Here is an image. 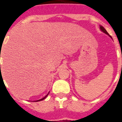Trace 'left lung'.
<instances>
[{"label":"left lung","instance_id":"left-lung-1","mask_svg":"<svg viewBox=\"0 0 122 122\" xmlns=\"http://www.w3.org/2000/svg\"><path fill=\"white\" fill-rule=\"evenodd\" d=\"M100 30H102V31H103V33H106V35H109V36H110V37H111V38H112V37H111V36H110V35H109V34H108V33H107V31H106V30H105V28H104V27H102V26H101V25H100Z\"/></svg>","mask_w":122,"mask_h":122}]
</instances>
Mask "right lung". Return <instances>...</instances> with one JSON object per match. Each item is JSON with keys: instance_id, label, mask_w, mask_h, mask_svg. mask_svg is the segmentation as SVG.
Listing matches in <instances>:
<instances>
[{"instance_id": "right-lung-1", "label": "right lung", "mask_w": 122, "mask_h": 122, "mask_svg": "<svg viewBox=\"0 0 122 122\" xmlns=\"http://www.w3.org/2000/svg\"><path fill=\"white\" fill-rule=\"evenodd\" d=\"M49 92L47 94V95H46V96L44 97V98H41V99H40V100H36V101H34V102H39V101H42V100H43L44 99H45V98H46V97H47V95H49Z\"/></svg>"}]
</instances>
